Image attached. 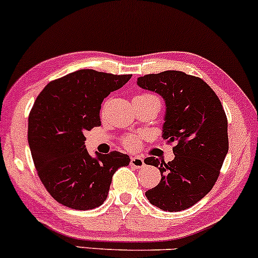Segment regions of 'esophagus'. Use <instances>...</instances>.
Here are the masks:
<instances>
[{"label": "esophagus", "instance_id": "obj_1", "mask_svg": "<svg viewBox=\"0 0 258 258\" xmlns=\"http://www.w3.org/2000/svg\"><path fill=\"white\" fill-rule=\"evenodd\" d=\"M131 166L136 167V168H141L144 166V160L142 158H139V156H132L131 158Z\"/></svg>", "mask_w": 258, "mask_h": 258}]
</instances>
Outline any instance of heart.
I'll return each instance as SVG.
<instances>
[{"mask_svg":"<svg viewBox=\"0 0 258 258\" xmlns=\"http://www.w3.org/2000/svg\"><path fill=\"white\" fill-rule=\"evenodd\" d=\"M144 97H154V96H150V94H142V96H138L137 98H144ZM122 143H123V146H125L126 148H128V149H131V150L137 149L139 146V138H138V136H136V135H128L122 139Z\"/></svg>","mask_w":258,"mask_h":258,"instance_id":"obj_1","label":"heart"}]
</instances>
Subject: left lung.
I'll return each instance as SVG.
<instances>
[{
  "instance_id": "1",
  "label": "left lung",
  "mask_w": 258,
  "mask_h": 258,
  "mask_svg": "<svg viewBox=\"0 0 258 258\" xmlns=\"http://www.w3.org/2000/svg\"><path fill=\"white\" fill-rule=\"evenodd\" d=\"M166 103L162 137L174 144L172 161L144 160L159 167L161 180L146 193L150 204L176 212L193 206L215 185L228 153V121L217 94L204 80L177 70L138 79Z\"/></svg>"
}]
</instances>
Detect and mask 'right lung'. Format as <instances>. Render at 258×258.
I'll return each mask as SVG.
<instances>
[{
    "label": "right lung",
    "instance_id": "1",
    "mask_svg": "<svg viewBox=\"0 0 258 258\" xmlns=\"http://www.w3.org/2000/svg\"><path fill=\"white\" fill-rule=\"evenodd\" d=\"M131 76L81 69L53 80L35 100L29 147L41 182L61 205L82 211L100 206L114 173L131 161L116 150L92 158L85 149V132L100 126L102 102Z\"/></svg>",
    "mask_w": 258,
    "mask_h": 258
}]
</instances>
